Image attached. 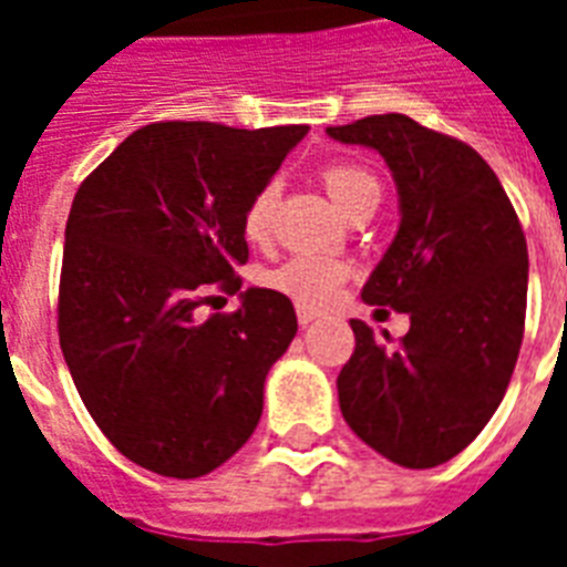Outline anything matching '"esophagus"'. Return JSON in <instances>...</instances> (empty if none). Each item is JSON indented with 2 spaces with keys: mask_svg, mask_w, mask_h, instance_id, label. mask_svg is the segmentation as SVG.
I'll return each instance as SVG.
<instances>
[{
  "mask_svg": "<svg viewBox=\"0 0 567 567\" xmlns=\"http://www.w3.org/2000/svg\"><path fill=\"white\" fill-rule=\"evenodd\" d=\"M318 318H320V311L306 309V306H300V309H297V320H300L302 327H309V323H315Z\"/></svg>",
  "mask_w": 567,
  "mask_h": 567,
  "instance_id": "esophagus-1",
  "label": "esophagus"
}]
</instances>
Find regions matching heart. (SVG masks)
<instances>
[{
    "label": "heart",
    "instance_id": "1",
    "mask_svg": "<svg viewBox=\"0 0 567 567\" xmlns=\"http://www.w3.org/2000/svg\"><path fill=\"white\" fill-rule=\"evenodd\" d=\"M323 185H327L332 203L341 212H350L364 199H379V182L368 167L355 162H336L323 167ZM276 205H279V182H265L249 199L244 212V235L249 240L267 238L274 226ZM344 265L329 256H293L285 265L265 276V282L274 291L302 302V306H323L336 297L338 285L344 282Z\"/></svg>",
    "mask_w": 567,
    "mask_h": 567
}]
</instances>
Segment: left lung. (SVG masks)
<instances>
[{"label": "left lung", "mask_w": 567, "mask_h": 567, "mask_svg": "<svg viewBox=\"0 0 567 567\" xmlns=\"http://www.w3.org/2000/svg\"><path fill=\"white\" fill-rule=\"evenodd\" d=\"M327 135L377 150L394 176L400 226L362 300L409 315L396 347L350 320L355 353L338 373L341 414L394 465H444L492 421L518 362L524 229L483 155L456 137L405 114H373Z\"/></svg>", "instance_id": "1"}]
</instances>
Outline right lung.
<instances>
[{"label": "right lung", "instance_id": "right-lung-1", "mask_svg": "<svg viewBox=\"0 0 567 567\" xmlns=\"http://www.w3.org/2000/svg\"><path fill=\"white\" fill-rule=\"evenodd\" d=\"M306 132L153 123L75 194L61 353L105 439L153 474H208L258 426L267 373L297 336L291 300L247 288L231 316L195 309L214 287L240 290L244 212Z\"/></svg>", "mask_w": 567, "mask_h": 567}]
</instances>
